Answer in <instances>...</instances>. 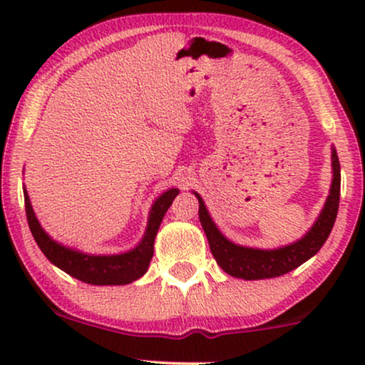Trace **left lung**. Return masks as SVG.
Segmentation results:
<instances>
[{
    "label": "left lung",
    "mask_w": 365,
    "mask_h": 365,
    "mask_svg": "<svg viewBox=\"0 0 365 365\" xmlns=\"http://www.w3.org/2000/svg\"><path fill=\"white\" fill-rule=\"evenodd\" d=\"M331 159H333V163H331L333 165V182H331L329 195L317 221L309 230L307 235L297 240L295 244L279 247L274 250L250 249V247H242L230 242L212 223L200 195L195 194L199 199L200 225H202L204 233L207 237L211 252L225 273L242 279L276 278V276L290 273L300 264L309 261L312 255L319 252L321 247L328 240L331 230H333L338 206H340V161H338V154L334 149L331 150Z\"/></svg>",
    "instance_id": "obj_1"
}]
</instances>
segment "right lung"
I'll list each match as a JSON object with an SVG mask.
<instances>
[{"label":"right lung","mask_w":365,"mask_h":365,"mask_svg":"<svg viewBox=\"0 0 365 365\" xmlns=\"http://www.w3.org/2000/svg\"><path fill=\"white\" fill-rule=\"evenodd\" d=\"M177 195L178 188H170L158 197L149 212L148 230H145L144 238L135 249L116 255H89L63 247L41 228L34 215V209L31 206L27 190L24 188L29 228H31L32 237H34L39 249L54 266L60 267L66 274L89 284H127L139 279L148 271L154 254V238H156L159 225H161L163 217H165L166 211Z\"/></svg>","instance_id":"add662e5"}]
</instances>
